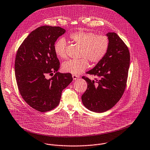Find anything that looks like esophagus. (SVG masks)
I'll list each match as a JSON object with an SVG mask.
<instances>
[{"mask_svg":"<svg viewBox=\"0 0 150 150\" xmlns=\"http://www.w3.org/2000/svg\"><path fill=\"white\" fill-rule=\"evenodd\" d=\"M72 78H73L74 80H76L79 78V76L78 75H72Z\"/></svg>","mask_w":150,"mask_h":150,"instance_id":"1","label":"esophagus"}]
</instances>
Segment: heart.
I'll list each match as a JSON object with an SVG mask.
<instances>
[{
    "label": "heart",
    "mask_w": 150,
    "mask_h": 150,
    "mask_svg": "<svg viewBox=\"0 0 150 150\" xmlns=\"http://www.w3.org/2000/svg\"><path fill=\"white\" fill-rule=\"evenodd\" d=\"M70 38L78 45L82 47L81 58L79 60L71 59L62 64L64 72L74 75L82 73L88 67V59L91 63H98L105 56L108 50L109 41L105 35H96L92 32L78 31L70 34ZM54 52L61 59H65L67 55V41L61 38L54 45Z\"/></svg>",
    "instance_id": "heart-1"
}]
</instances>
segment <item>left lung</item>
I'll return each instance as SVG.
<instances>
[{"instance_id": "obj_1", "label": "left lung", "mask_w": 150, "mask_h": 150, "mask_svg": "<svg viewBox=\"0 0 150 150\" xmlns=\"http://www.w3.org/2000/svg\"><path fill=\"white\" fill-rule=\"evenodd\" d=\"M106 35L109 45L107 53L86 74L94 75L96 81L82 76L88 84L82 101L88 109L96 113L112 108L122 98L126 86L130 66L128 47L115 33Z\"/></svg>"}]
</instances>
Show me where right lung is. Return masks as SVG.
<instances>
[{
	"instance_id": "add662e5",
	"label": "right lung",
	"mask_w": 150,
	"mask_h": 150,
	"mask_svg": "<svg viewBox=\"0 0 150 150\" xmlns=\"http://www.w3.org/2000/svg\"><path fill=\"white\" fill-rule=\"evenodd\" d=\"M65 31L60 27H39L25 38L16 54L14 72L20 95L41 112L55 108L62 91L73 80L70 73L58 72L59 62L54 49L55 41ZM54 73L51 79L46 78Z\"/></svg>"
}]
</instances>
